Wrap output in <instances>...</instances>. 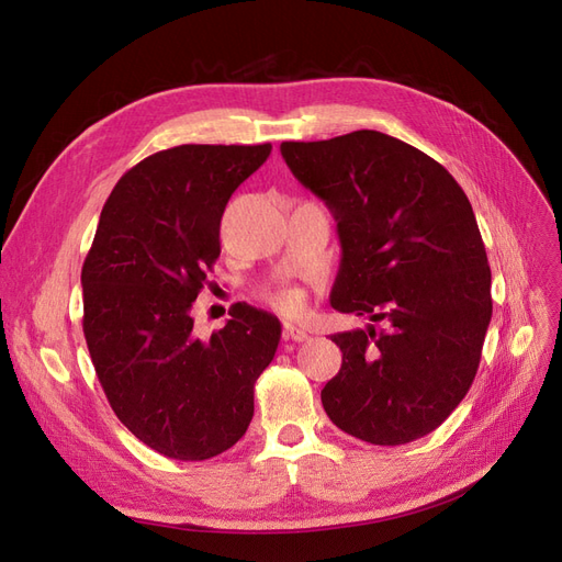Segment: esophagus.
Segmentation results:
<instances>
[{"label":"esophagus","instance_id":"34e87169","mask_svg":"<svg viewBox=\"0 0 562 562\" xmlns=\"http://www.w3.org/2000/svg\"><path fill=\"white\" fill-rule=\"evenodd\" d=\"M282 339H284V341H296V344H301V341L308 339V334L303 331V329H299V327H294V325H284V327H282Z\"/></svg>","mask_w":562,"mask_h":562}]
</instances>
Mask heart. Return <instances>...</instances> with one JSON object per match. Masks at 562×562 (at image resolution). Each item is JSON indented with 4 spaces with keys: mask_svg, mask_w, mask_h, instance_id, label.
<instances>
[{
    "mask_svg": "<svg viewBox=\"0 0 562 562\" xmlns=\"http://www.w3.org/2000/svg\"><path fill=\"white\" fill-rule=\"evenodd\" d=\"M263 301L282 315H299L306 306V294L299 286H276V290L263 292Z\"/></svg>",
    "mask_w": 562,
    "mask_h": 562,
    "instance_id": "b5f03b06",
    "label": "heart"
}]
</instances>
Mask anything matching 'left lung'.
<instances>
[{
    "mask_svg": "<svg viewBox=\"0 0 562 562\" xmlns=\"http://www.w3.org/2000/svg\"><path fill=\"white\" fill-rule=\"evenodd\" d=\"M280 150L339 231L331 306L386 323L331 336L344 360L319 393L327 416L372 445L428 436L469 393L492 317L467 192L426 153L372 130Z\"/></svg>",
    "mask_w": 562,
    "mask_h": 562,
    "instance_id": "left-lung-1",
    "label": "left lung"
}]
</instances>
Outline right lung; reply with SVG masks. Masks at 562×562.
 Listing matches in <instances>:
<instances>
[{"mask_svg":"<svg viewBox=\"0 0 562 562\" xmlns=\"http://www.w3.org/2000/svg\"><path fill=\"white\" fill-rule=\"evenodd\" d=\"M270 148L188 143L140 159L112 188L82 266L95 376L117 419L169 459H212L245 436L280 344V319L247 303L210 339L192 329L221 216Z\"/></svg>","mask_w":562,"mask_h":562,"instance_id":"obj_1","label":"right lung"}]
</instances>
